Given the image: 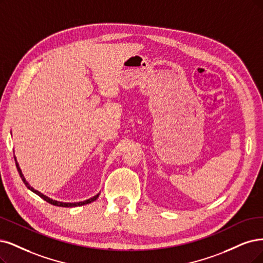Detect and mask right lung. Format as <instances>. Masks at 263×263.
Here are the masks:
<instances>
[{
    "label": "right lung",
    "mask_w": 263,
    "mask_h": 263,
    "mask_svg": "<svg viewBox=\"0 0 263 263\" xmlns=\"http://www.w3.org/2000/svg\"><path fill=\"white\" fill-rule=\"evenodd\" d=\"M15 161H16V167H17V170H18V172H19V176H21L22 180L24 181L25 185H26L29 190H30L31 192H33L34 194H36L37 196H40L42 199H44V200L47 201V202L52 203V205H54V206H57V207H78V206H83V205H87V203H90V202L96 200L97 197L100 196V193H99V194H96L95 196H93V197H91V198H89V199H86V200H83V201H79V202H64V201H58V200L52 199V198H50L48 196L44 195V194H42L41 192L36 191L35 189H33V187L30 185V184H29V182L26 180L25 176H24L23 172H22L21 167H19V164H18V162H17V160H16V157H15Z\"/></svg>",
    "instance_id": "obj_1"
}]
</instances>
